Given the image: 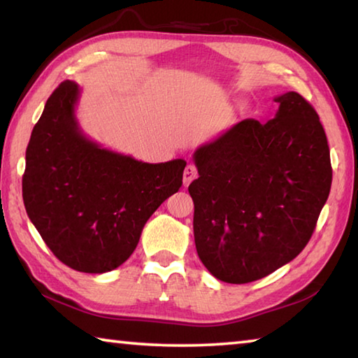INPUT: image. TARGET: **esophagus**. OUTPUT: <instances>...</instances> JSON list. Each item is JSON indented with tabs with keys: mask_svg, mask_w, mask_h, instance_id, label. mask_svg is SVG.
<instances>
[{
	"mask_svg": "<svg viewBox=\"0 0 358 358\" xmlns=\"http://www.w3.org/2000/svg\"><path fill=\"white\" fill-rule=\"evenodd\" d=\"M197 178V169L196 166L192 164H187L185 169V173H183V185L185 186H189V183L192 180Z\"/></svg>",
	"mask_w": 358,
	"mask_h": 358,
	"instance_id": "obj_1",
	"label": "esophagus"
}]
</instances>
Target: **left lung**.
Masks as SVG:
<instances>
[{"instance_id": "1", "label": "left lung", "mask_w": 358, "mask_h": 358, "mask_svg": "<svg viewBox=\"0 0 358 358\" xmlns=\"http://www.w3.org/2000/svg\"><path fill=\"white\" fill-rule=\"evenodd\" d=\"M274 119H245L194 152L189 185L199 258L219 280L249 283L294 259L332 186L326 133L297 92Z\"/></svg>"}]
</instances>
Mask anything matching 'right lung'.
<instances>
[{"instance_id": "add662e5", "label": "right lung", "mask_w": 358, "mask_h": 358, "mask_svg": "<svg viewBox=\"0 0 358 358\" xmlns=\"http://www.w3.org/2000/svg\"><path fill=\"white\" fill-rule=\"evenodd\" d=\"M80 86L50 95L26 148L23 201L42 239L69 268L103 274L125 263L142 229L183 185L185 159L148 164L83 134Z\"/></svg>"}]
</instances>
